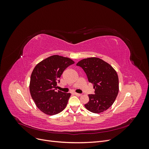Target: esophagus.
Listing matches in <instances>:
<instances>
[{
	"mask_svg": "<svg viewBox=\"0 0 149 149\" xmlns=\"http://www.w3.org/2000/svg\"><path fill=\"white\" fill-rule=\"evenodd\" d=\"M74 94H75V95H76V96H81V95H82V94H79V93H74Z\"/></svg>",
	"mask_w": 149,
	"mask_h": 149,
	"instance_id": "1",
	"label": "esophagus"
}]
</instances>
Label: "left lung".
Wrapping results in <instances>:
<instances>
[{
  "label": "left lung",
  "instance_id": "1",
  "mask_svg": "<svg viewBox=\"0 0 149 149\" xmlns=\"http://www.w3.org/2000/svg\"><path fill=\"white\" fill-rule=\"evenodd\" d=\"M76 65L82 68L95 89L94 94L88 95L89 101L85 107L93 113H101L109 109L119 93V78L115 70L95 57L83 59Z\"/></svg>",
  "mask_w": 149,
  "mask_h": 149
}]
</instances>
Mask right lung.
I'll return each instance as SVG.
<instances>
[{
	"label": "right lung",
	"mask_w": 149,
	"mask_h": 149,
	"mask_svg": "<svg viewBox=\"0 0 149 149\" xmlns=\"http://www.w3.org/2000/svg\"><path fill=\"white\" fill-rule=\"evenodd\" d=\"M74 63L69 58L53 55L34 68L30 77V92L36 106L43 113L55 115L66 107L71 94L56 89L64 70Z\"/></svg>",
	"instance_id": "add662e5"
}]
</instances>
